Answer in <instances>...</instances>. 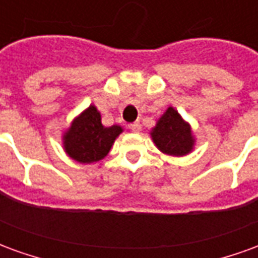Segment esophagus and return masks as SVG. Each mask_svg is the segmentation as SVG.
<instances>
[{
    "label": "esophagus",
    "mask_w": 258,
    "mask_h": 258,
    "mask_svg": "<svg viewBox=\"0 0 258 258\" xmlns=\"http://www.w3.org/2000/svg\"><path fill=\"white\" fill-rule=\"evenodd\" d=\"M128 127L130 130H131V131H134V133H140L141 130H142V125H141L140 121H135V123L130 124Z\"/></svg>",
    "instance_id": "esophagus-1"
}]
</instances>
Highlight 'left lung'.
Listing matches in <instances>:
<instances>
[{
	"mask_svg": "<svg viewBox=\"0 0 258 258\" xmlns=\"http://www.w3.org/2000/svg\"><path fill=\"white\" fill-rule=\"evenodd\" d=\"M153 144L160 152L170 156H186L195 148L194 133L188 121H185L173 106L167 107L152 128Z\"/></svg>",
	"mask_w": 258,
	"mask_h": 258,
	"instance_id": "1",
	"label": "left lung"
}]
</instances>
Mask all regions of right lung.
<instances>
[{
	"label": "right lung",
	"instance_id": "1",
	"mask_svg": "<svg viewBox=\"0 0 258 258\" xmlns=\"http://www.w3.org/2000/svg\"><path fill=\"white\" fill-rule=\"evenodd\" d=\"M123 133V127L114 124L105 127L101 113L95 105H90L73 118L62 135L63 149L70 159L83 164L96 163L105 159L112 149L114 141Z\"/></svg>",
	"mask_w": 258,
	"mask_h": 258
}]
</instances>
